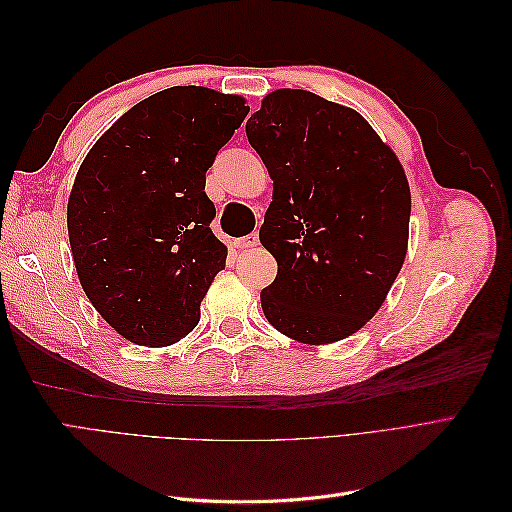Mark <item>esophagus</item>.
<instances>
[{
	"label": "esophagus",
	"mask_w": 512,
	"mask_h": 512,
	"mask_svg": "<svg viewBox=\"0 0 512 512\" xmlns=\"http://www.w3.org/2000/svg\"><path fill=\"white\" fill-rule=\"evenodd\" d=\"M256 245H258V235H254V232L235 241V247H239V250H247V247H256Z\"/></svg>",
	"instance_id": "1"
}]
</instances>
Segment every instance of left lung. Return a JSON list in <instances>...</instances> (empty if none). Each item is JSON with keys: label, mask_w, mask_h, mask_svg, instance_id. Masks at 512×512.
<instances>
[{"label": "left lung", "mask_w": 512, "mask_h": 512, "mask_svg": "<svg viewBox=\"0 0 512 512\" xmlns=\"http://www.w3.org/2000/svg\"><path fill=\"white\" fill-rule=\"evenodd\" d=\"M273 179L260 243L277 260L262 312L301 344L365 327L408 252L410 188L397 156L348 106L275 89L245 123Z\"/></svg>", "instance_id": "1"}]
</instances>
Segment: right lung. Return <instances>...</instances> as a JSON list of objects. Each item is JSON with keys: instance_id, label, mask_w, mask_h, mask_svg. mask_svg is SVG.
<instances>
[{"instance_id": "1", "label": "right lung", "mask_w": 512, "mask_h": 512, "mask_svg": "<svg viewBox=\"0 0 512 512\" xmlns=\"http://www.w3.org/2000/svg\"><path fill=\"white\" fill-rule=\"evenodd\" d=\"M250 106L207 87L134 104L91 147L68 198V237L87 299L138 346L179 342L226 267L209 224L207 170Z\"/></svg>"}]
</instances>
